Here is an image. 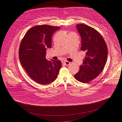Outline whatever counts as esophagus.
I'll use <instances>...</instances> for the list:
<instances>
[{
    "instance_id": "obj_1",
    "label": "esophagus",
    "mask_w": 122,
    "mask_h": 122,
    "mask_svg": "<svg viewBox=\"0 0 122 122\" xmlns=\"http://www.w3.org/2000/svg\"><path fill=\"white\" fill-rule=\"evenodd\" d=\"M63 63H64V64L65 65H69L70 64V62L69 61H65L63 62Z\"/></svg>"
}]
</instances>
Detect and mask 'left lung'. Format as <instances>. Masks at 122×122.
I'll return each mask as SVG.
<instances>
[{
  "mask_svg": "<svg viewBox=\"0 0 122 122\" xmlns=\"http://www.w3.org/2000/svg\"><path fill=\"white\" fill-rule=\"evenodd\" d=\"M76 27L81 37V49L86 55L74 77L80 82L86 83L103 71L108 57L107 47L103 37L93 28L84 24L76 25Z\"/></svg>",
  "mask_w": 122,
  "mask_h": 122,
  "instance_id": "obj_1",
  "label": "left lung"
}]
</instances>
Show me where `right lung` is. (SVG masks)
I'll use <instances>...</instances> for the list:
<instances>
[{
    "label": "right lung",
    "instance_id": "1",
    "mask_svg": "<svg viewBox=\"0 0 122 122\" xmlns=\"http://www.w3.org/2000/svg\"><path fill=\"white\" fill-rule=\"evenodd\" d=\"M60 27L43 25L30 28L21 41L19 60L30 77L41 85H47L57 78L62 67L60 60L46 58L47 48H51V37Z\"/></svg>",
    "mask_w": 122,
    "mask_h": 122
}]
</instances>
